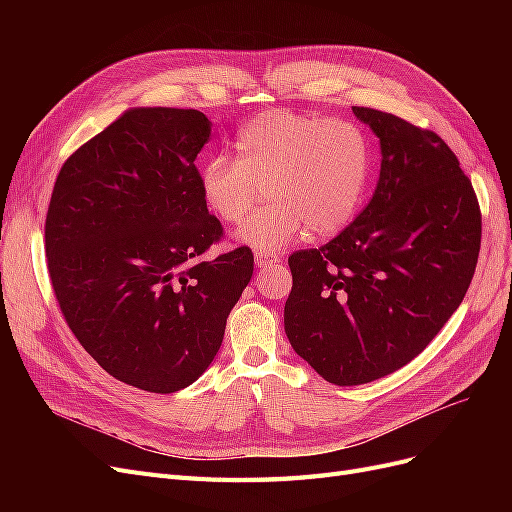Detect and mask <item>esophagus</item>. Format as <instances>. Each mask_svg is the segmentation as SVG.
<instances>
[{"label":"esophagus","mask_w":512,"mask_h":512,"mask_svg":"<svg viewBox=\"0 0 512 512\" xmlns=\"http://www.w3.org/2000/svg\"><path fill=\"white\" fill-rule=\"evenodd\" d=\"M277 260H280V258H277L273 252H256V265L258 267H269Z\"/></svg>","instance_id":"1"}]
</instances>
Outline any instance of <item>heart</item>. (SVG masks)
Segmentation results:
<instances>
[{
	"instance_id": "1",
	"label": "heart",
	"mask_w": 512,
	"mask_h": 512,
	"mask_svg": "<svg viewBox=\"0 0 512 512\" xmlns=\"http://www.w3.org/2000/svg\"><path fill=\"white\" fill-rule=\"evenodd\" d=\"M237 158H209L200 192L213 215L241 224L267 188L271 203L239 239L260 252L280 250L305 228L316 237L344 230L359 211L371 173V147L361 126L273 108L235 138Z\"/></svg>"
}]
</instances>
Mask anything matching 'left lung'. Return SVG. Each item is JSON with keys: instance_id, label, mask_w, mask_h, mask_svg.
<instances>
[{"instance_id": "1", "label": "left lung", "mask_w": 512, "mask_h": 512, "mask_svg": "<svg viewBox=\"0 0 512 512\" xmlns=\"http://www.w3.org/2000/svg\"><path fill=\"white\" fill-rule=\"evenodd\" d=\"M352 113L380 138L376 192L335 239L288 258L284 329L337 386L389 376L421 354L468 292L480 207L442 138L376 108Z\"/></svg>"}]
</instances>
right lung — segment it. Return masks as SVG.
Masks as SVG:
<instances>
[{"mask_svg": "<svg viewBox=\"0 0 512 512\" xmlns=\"http://www.w3.org/2000/svg\"><path fill=\"white\" fill-rule=\"evenodd\" d=\"M211 134L194 108L136 106L61 166L44 224L55 299L113 378L149 393L190 386L218 354L252 280L247 245L224 237L194 164Z\"/></svg>", "mask_w": 512, "mask_h": 512, "instance_id": "obj_1", "label": "right lung"}]
</instances>
